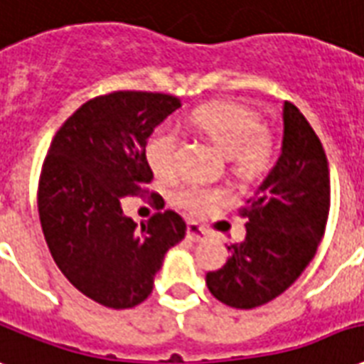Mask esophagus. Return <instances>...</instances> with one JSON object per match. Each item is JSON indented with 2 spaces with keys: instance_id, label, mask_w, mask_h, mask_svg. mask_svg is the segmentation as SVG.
Segmentation results:
<instances>
[{
  "instance_id": "obj_1",
  "label": "esophagus",
  "mask_w": 364,
  "mask_h": 364,
  "mask_svg": "<svg viewBox=\"0 0 364 364\" xmlns=\"http://www.w3.org/2000/svg\"><path fill=\"white\" fill-rule=\"evenodd\" d=\"M204 237H206V231L203 228H198L196 223H189L187 225V239L193 241V243H198V241H203Z\"/></svg>"
}]
</instances>
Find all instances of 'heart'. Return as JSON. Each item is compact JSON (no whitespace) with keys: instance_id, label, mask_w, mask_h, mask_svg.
<instances>
[{"instance_id":"obj_1","label":"heart","mask_w":364,"mask_h":364,"mask_svg":"<svg viewBox=\"0 0 364 364\" xmlns=\"http://www.w3.org/2000/svg\"><path fill=\"white\" fill-rule=\"evenodd\" d=\"M191 123L214 142L241 177L262 173L272 158V142L262 133V121L250 107L237 102H216L191 114ZM148 166L160 177H173L179 169V136L168 125L154 129L144 146ZM223 198L222 191L187 185L177 193V203L191 214H208Z\"/></svg>"}]
</instances>
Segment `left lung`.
Returning a JSON list of instances; mask_svg holds the SVG:
<instances>
[{"label": "left lung", "mask_w": 364, "mask_h": 364, "mask_svg": "<svg viewBox=\"0 0 364 364\" xmlns=\"http://www.w3.org/2000/svg\"><path fill=\"white\" fill-rule=\"evenodd\" d=\"M276 166L247 200V235L206 274L210 293L233 309H255L289 287L318 249L330 210V169L322 142L297 107L282 109Z\"/></svg>", "instance_id": "8db88e82"}]
</instances>
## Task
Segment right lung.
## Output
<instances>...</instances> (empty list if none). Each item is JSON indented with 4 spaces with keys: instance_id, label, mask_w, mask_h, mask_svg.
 Listing matches in <instances>:
<instances>
[{
    "instance_id": "right-lung-1",
    "label": "right lung",
    "mask_w": 364,
    "mask_h": 364,
    "mask_svg": "<svg viewBox=\"0 0 364 364\" xmlns=\"http://www.w3.org/2000/svg\"><path fill=\"white\" fill-rule=\"evenodd\" d=\"M179 107V98L160 92L88 100L55 133L42 166L38 212L48 249L63 276L107 309L141 305L166 252L187 233L171 210L139 225L121 206L152 179L148 136Z\"/></svg>"
}]
</instances>
